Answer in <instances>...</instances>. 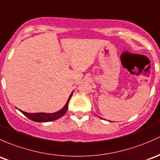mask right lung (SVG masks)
I'll return each mask as SVG.
<instances>
[{"mask_svg":"<svg viewBox=\"0 0 160 160\" xmlns=\"http://www.w3.org/2000/svg\"><path fill=\"white\" fill-rule=\"evenodd\" d=\"M73 93V92H72ZM72 93L71 94V95L69 96V98L67 102L66 105L64 106V108H62L60 111L57 112L55 113H28L25 112H23L21 110L20 111L23 113L25 116H27L29 119L32 120L34 122H52L54 120L58 119L59 118H61L62 116H63L66 113L67 110H68V102L69 100H70L71 97H72Z\"/></svg>","mask_w":160,"mask_h":160,"instance_id":"1","label":"right lung"}]
</instances>
